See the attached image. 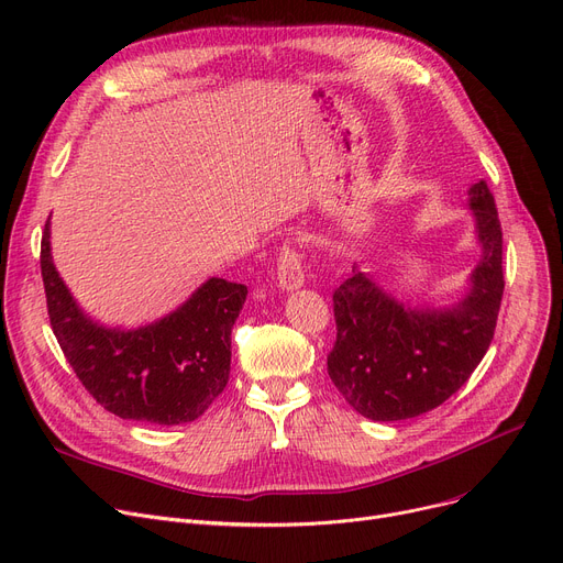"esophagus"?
<instances>
[{
  "mask_svg": "<svg viewBox=\"0 0 563 563\" xmlns=\"http://www.w3.org/2000/svg\"><path fill=\"white\" fill-rule=\"evenodd\" d=\"M303 280L306 274L301 266V255L289 246H283L278 255V285L287 291H294L303 285Z\"/></svg>",
  "mask_w": 563,
  "mask_h": 563,
  "instance_id": "esophagus-1",
  "label": "esophagus"
}]
</instances>
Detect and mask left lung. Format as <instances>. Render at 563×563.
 Here are the masks:
<instances>
[{
  "label": "left lung",
  "instance_id": "8db88e82",
  "mask_svg": "<svg viewBox=\"0 0 563 563\" xmlns=\"http://www.w3.org/2000/svg\"><path fill=\"white\" fill-rule=\"evenodd\" d=\"M467 196L482 257L459 303L438 310L404 303L358 264L333 294L338 340L329 376L363 418H418L448 401L486 356L505 294L501 228L484 180Z\"/></svg>",
  "mask_w": 563,
  "mask_h": 563
}]
</instances>
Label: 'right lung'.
<instances>
[{
    "instance_id": "1",
    "label": "right lung",
    "mask_w": 563,
    "mask_h": 563,
    "mask_svg": "<svg viewBox=\"0 0 563 563\" xmlns=\"http://www.w3.org/2000/svg\"><path fill=\"white\" fill-rule=\"evenodd\" d=\"M41 274L52 331L81 386L113 416L153 424L200 418L230 376V333L246 285L210 278L170 314L132 331L107 329L73 299L41 242Z\"/></svg>"
}]
</instances>
